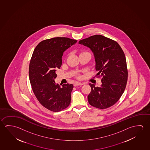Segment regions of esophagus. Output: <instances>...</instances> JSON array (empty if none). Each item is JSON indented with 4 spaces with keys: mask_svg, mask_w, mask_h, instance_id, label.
I'll list each match as a JSON object with an SVG mask.
<instances>
[{
    "mask_svg": "<svg viewBox=\"0 0 150 150\" xmlns=\"http://www.w3.org/2000/svg\"><path fill=\"white\" fill-rule=\"evenodd\" d=\"M84 83H81V82H76L75 83H74V86H81V85H83Z\"/></svg>",
    "mask_w": 150,
    "mask_h": 150,
    "instance_id": "esophagus-1",
    "label": "esophagus"
}]
</instances>
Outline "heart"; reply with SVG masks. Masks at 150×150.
<instances>
[{
	"mask_svg": "<svg viewBox=\"0 0 150 150\" xmlns=\"http://www.w3.org/2000/svg\"><path fill=\"white\" fill-rule=\"evenodd\" d=\"M84 54H90V53L88 52H86V51H83V52H82L80 53V55H84Z\"/></svg>",
	"mask_w": 150,
	"mask_h": 150,
	"instance_id": "heart-1",
	"label": "heart"
}]
</instances>
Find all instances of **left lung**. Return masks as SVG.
I'll use <instances>...</instances> for the list:
<instances>
[{"instance_id": "8db88e82", "label": "left lung", "mask_w": 150, "mask_h": 150, "mask_svg": "<svg viewBox=\"0 0 150 150\" xmlns=\"http://www.w3.org/2000/svg\"><path fill=\"white\" fill-rule=\"evenodd\" d=\"M79 44L92 51L98 71L96 76L101 78L100 87L89 84V104L101 110L111 107L122 95L127 83L128 73L124 51L115 40L101 35L91 36L80 40Z\"/></svg>"}]
</instances>
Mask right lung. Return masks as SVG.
<instances>
[{"label": "right lung", "mask_w": 150, "mask_h": 150, "mask_svg": "<svg viewBox=\"0 0 150 150\" xmlns=\"http://www.w3.org/2000/svg\"><path fill=\"white\" fill-rule=\"evenodd\" d=\"M77 40L57 37L40 42L34 50L29 64V78L34 94L43 106L60 112L69 106L72 84H56V70L62 66L63 52Z\"/></svg>", "instance_id": "obj_1"}]
</instances>
